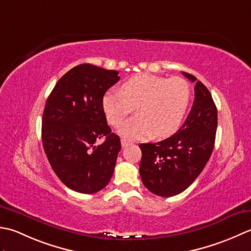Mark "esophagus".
Returning <instances> with one entry per match:
<instances>
[{
    "mask_svg": "<svg viewBox=\"0 0 251 251\" xmlns=\"http://www.w3.org/2000/svg\"><path fill=\"white\" fill-rule=\"evenodd\" d=\"M131 144H132V142H130V141H127L126 139H122L121 140V146L122 147H126V146H129Z\"/></svg>",
    "mask_w": 251,
    "mask_h": 251,
    "instance_id": "34e87169",
    "label": "esophagus"
}]
</instances>
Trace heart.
Returning a JSON list of instances; mask_svg holds the SVG:
<instances>
[{
    "label": "heart",
    "mask_w": 251,
    "mask_h": 251,
    "mask_svg": "<svg viewBox=\"0 0 251 251\" xmlns=\"http://www.w3.org/2000/svg\"><path fill=\"white\" fill-rule=\"evenodd\" d=\"M191 99V86L183 78L167 79L141 74L126 81L121 91L107 92L103 97V109L107 121L118 126L135 108L137 116L118 130L126 139L137 140L151 135L165 139L181 126Z\"/></svg>",
    "instance_id": "heart-1"
}]
</instances>
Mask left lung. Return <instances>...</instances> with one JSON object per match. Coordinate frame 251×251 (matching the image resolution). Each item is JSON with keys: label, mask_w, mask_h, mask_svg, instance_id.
<instances>
[{"label": "left lung", "mask_w": 251, "mask_h": 251, "mask_svg": "<svg viewBox=\"0 0 251 251\" xmlns=\"http://www.w3.org/2000/svg\"><path fill=\"white\" fill-rule=\"evenodd\" d=\"M195 100L183 126L168 139L140 144V175L155 195L171 197L184 192L201 175L210 158L218 126V111L209 90L193 75Z\"/></svg>", "instance_id": "8db88e82"}]
</instances>
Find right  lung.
Returning <instances> with one entry per match:
<instances>
[{
	"label": "right lung",
	"instance_id": "right-lung-1",
	"mask_svg": "<svg viewBox=\"0 0 251 251\" xmlns=\"http://www.w3.org/2000/svg\"><path fill=\"white\" fill-rule=\"evenodd\" d=\"M118 74L81 64L61 76L48 97L43 148L56 176L75 192L103 190L114 173L121 143L107 125L103 97L119 81ZM103 137L104 142L96 146Z\"/></svg>",
	"mask_w": 251,
	"mask_h": 251
}]
</instances>
